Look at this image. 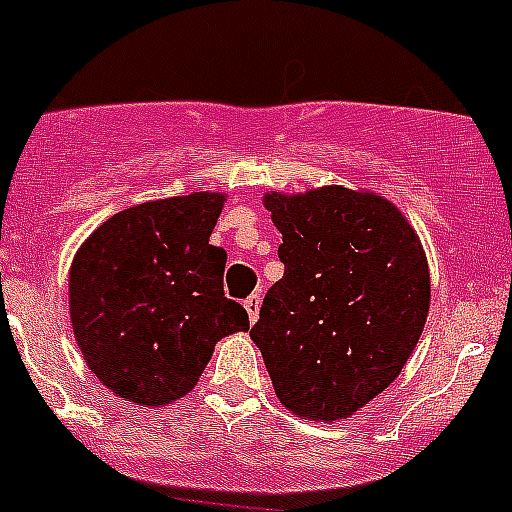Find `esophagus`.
<instances>
[{"label": "esophagus", "instance_id": "34e87169", "mask_svg": "<svg viewBox=\"0 0 512 512\" xmlns=\"http://www.w3.org/2000/svg\"><path fill=\"white\" fill-rule=\"evenodd\" d=\"M243 307H246V312H248V320H251V323H256V320H259V310H261V295L246 297V300H243Z\"/></svg>", "mask_w": 512, "mask_h": 512}]
</instances>
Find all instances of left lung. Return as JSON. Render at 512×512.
<instances>
[{"label": "left lung", "mask_w": 512, "mask_h": 512, "mask_svg": "<svg viewBox=\"0 0 512 512\" xmlns=\"http://www.w3.org/2000/svg\"><path fill=\"white\" fill-rule=\"evenodd\" d=\"M284 277L266 292L253 343L274 392L305 420L351 418L395 382L431 307L428 259L390 200L341 184L266 192Z\"/></svg>", "instance_id": "8db88e82"}]
</instances>
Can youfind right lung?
I'll return each mask as SVG.
<instances>
[{"label": "right lung", "mask_w": 512, "mask_h": 512, "mask_svg": "<svg viewBox=\"0 0 512 512\" xmlns=\"http://www.w3.org/2000/svg\"><path fill=\"white\" fill-rule=\"evenodd\" d=\"M223 192L128 207L81 243L69 271L74 338L94 377L158 408L200 382L220 338L248 330L223 292L228 253L210 243Z\"/></svg>", "instance_id": "obj_1"}]
</instances>
